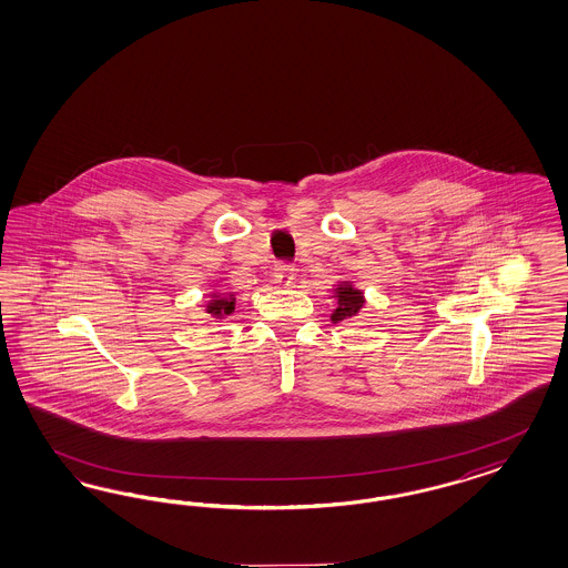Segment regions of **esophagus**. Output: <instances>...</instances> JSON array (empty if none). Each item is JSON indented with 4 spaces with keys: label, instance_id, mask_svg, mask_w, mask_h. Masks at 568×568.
Segmentation results:
<instances>
[{
    "label": "esophagus",
    "instance_id": "obj_1",
    "mask_svg": "<svg viewBox=\"0 0 568 568\" xmlns=\"http://www.w3.org/2000/svg\"><path fill=\"white\" fill-rule=\"evenodd\" d=\"M276 281L278 283H285V285H290L293 281L292 268H281L278 273H276Z\"/></svg>",
    "mask_w": 568,
    "mask_h": 568
}]
</instances>
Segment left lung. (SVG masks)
<instances>
[{
	"instance_id": "obj_1",
	"label": "left lung",
	"mask_w": 568,
	"mask_h": 568,
	"mask_svg": "<svg viewBox=\"0 0 568 568\" xmlns=\"http://www.w3.org/2000/svg\"><path fill=\"white\" fill-rule=\"evenodd\" d=\"M337 297H339V308H335L333 312V323H342L347 318H354L356 312L362 308L364 304V297L358 290H354L352 285H342L337 287Z\"/></svg>"
}]
</instances>
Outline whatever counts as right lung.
Segmentation results:
<instances>
[{
	"mask_svg": "<svg viewBox=\"0 0 568 568\" xmlns=\"http://www.w3.org/2000/svg\"><path fill=\"white\" fill-rule=\"evenodd\" d=\"M235 308V300L233 297H216L210 306H207V312L210 314H231Z\"/></svg>",
	"mask_w": 568,
	"mask_h": 568,
	"instance_id": "right-lung-1",
	"label": "right lung"
}]
</instances>
